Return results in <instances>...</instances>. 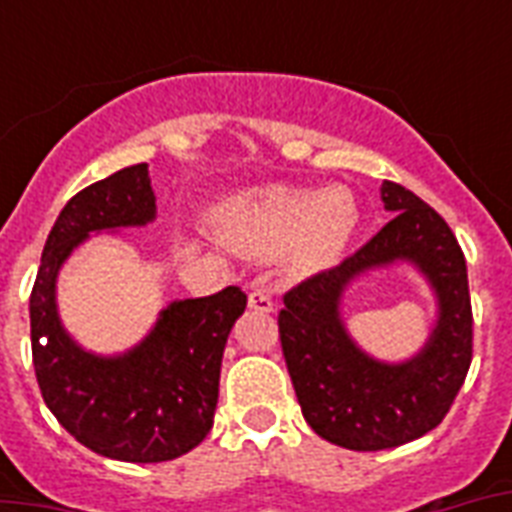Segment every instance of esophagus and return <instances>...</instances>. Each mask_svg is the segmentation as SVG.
Segmentation results:
<instances>
[{"label": "esophagus", "instance_id": "esophagus-1", "mask_svg": "<svg viewBox=\"0 0 512 512\" xmlns=\"http://www.w3.org/2000/svg\"><path fill=\"white\" fill-rule=\"evenodd\" d=\"M249 308L260 313H271L273 311V297L268 289H255L249 292Z\"/></svg>", "mask_w": 512, "mask_h": 512}]
</instances>
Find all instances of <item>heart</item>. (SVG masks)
<instances>
[{"mask_svg": "<svg viewBox=\"0 0 512 512\" xmlns=\"http://www.w3.org/2000/svg\"><path fill=\"white\" fill-rule=\"evenodd\" d=\"M209 223L220 244L247 255H279L303 271L335 265L356 236L361 212L340 185L321 191L263 185L217 201Z\"/></svg>", "mask_w": 512, "mask_h": 512, "instance_id": "1", "label": "heart"}]
</instances>
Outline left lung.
Listing matches in <instances>:
<instances>
[{
    "label": "left lung",
    "mask_w": 512,
    "mask_h": 512,
    "mask_svg": "<svg viewBox=\"0 0 512 512\" xmlns=\"http://www.w3.org/2000/svg\"><path fill=\"white\" fill-rule=\"evenodd\" d=\"M393 220L356 255L284 295L279 335L305 422L329 444L380 452L444 420L473 358L468 265L452 228L404 185L385 180ZM412 264L437 297V324L406 362H380L349 337L341 297L356 278Z\"/></svg>",
    "instance_id": "obj_1"
}]
</instances>
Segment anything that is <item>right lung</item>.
I'll use <instances>...</instances> for the list:
<instances>
[{
    "label": "right lung",
    "mask_w": 512,
    "mask_h": 512,
    "mask_svg": "<svg viewBox=\"0 0 512 512\" xmlns=\"http://www.w3.org/2000/svg\"><path fill=\"white\" fill-rule=\"evenodd\" d=\"M156 220L148 164L87 185L60 209L31 292V353L42 398L63 428L95 454L122 462H167L212 430L220 364L247 308L239 287L172 300L138 345L103 356L68 335L58 313V273L90 233L143 228Z\"/></svg>",
    "instance_id": "obj_1"
}]
</instances>
